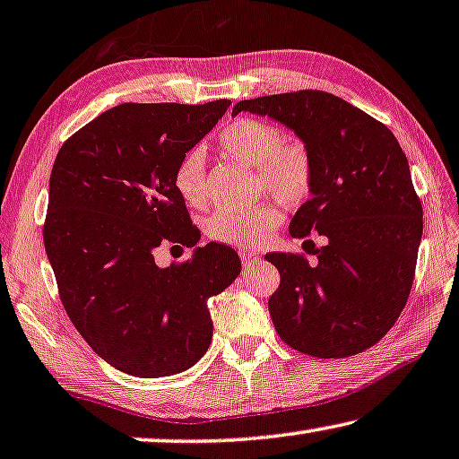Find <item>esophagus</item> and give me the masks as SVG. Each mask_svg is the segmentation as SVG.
Listing matches in <instances>:
<instances>
[{"instance_id":"esophagus-1","label":"esophagus","mask_w":459,"mask_h":459,"mask_svg":"<svg viewBox=\"0 0 459 459\" xmlns=\"http://www.w3.org/2000/svg\"><path fill=\"white\" fill-rule=\"evenodd\" d=\"M239 258H242L244 266H252V264H256L258 260H260L258 252H252V250H244V252H239Z\"/></svg>"}]
</instances>
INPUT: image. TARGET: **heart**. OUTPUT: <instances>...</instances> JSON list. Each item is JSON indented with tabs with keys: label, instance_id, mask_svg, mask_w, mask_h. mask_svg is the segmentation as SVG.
<instances>
[{
	"label": "heart",
	"instance_id": "b5f03b06",
	"mask_svg": "<svg viewBox=\"0 0 459 459\" xmlns=\"http://www.w3.org/2000/svg\"><path fill=\"white\" fill-rule=\"evenodd\" d=\"M217 147L256 170L258 188L285 203H299L312 185V164L301 145L283 143V133L256 118H239L225 125L217 135ZM174 190L190 207L205 203V166L199 152H190L174 170ZM274 203H258L250 209H220L209 217L207 231L217 242L231 246L260 244L281 223Z\"/></svg>",
	"mask_w": 459,
	"mask_h": 459
}]
</instances>
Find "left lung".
I'll list each match as a JSON object with an SVG mask.
<instances>
[{"instance_id":"obj_1","label":"left lung","mask_w":459,"mask_h":459,"mask_svg":"<svg viewBox=\"0 0 459 459\" xmlns=\"http://www.w3.org/2000/svg\"><path fill=\"white\" fill-rule=\"evenodd\" d=\"M238 112L269 117L301 141L312 199L289 234L326 238L322 248L306 239L316 264L291 252L266 254L281 273L269 299L279 336L320 359L369 349L406 306L422 238V207L400 143L385 125L318 90L242 100Z\"/></svg>"}]
</instances>
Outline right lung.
I'll use <instances>...</instances> for the list:
<instances>
[{
	"mask_svg": "<svg viewBox=\"0 0 459 459\" xmlns=\"http://www.w3.org/2000/svg\"><path fill=\"white\" fill-rule=\"evenodd\" d=\"M228 107L118 104L55 158L42 236L61 301L96 355L129 376L193 368L213 338L209 298L242 271L230 246H196L201 234L172 182ZM164 241L194 254L161 270L152 252Z\"/></svg>",
	"mask_w": 459,
	"mask_h": 459,
	"instance_id": "right-lung-1",
	"label": "right lung"
}]
</instances>
